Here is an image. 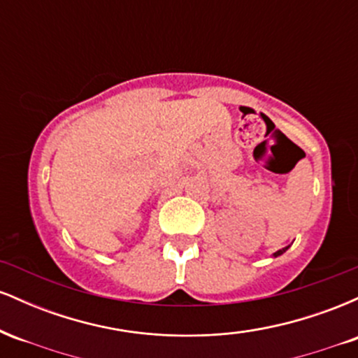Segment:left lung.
<instances>
[{"mask_svg":"<svg viewBox=\"0 0 358 358\" xmlns=\"http://www.w3.org/2000/svg\"><path fill=\"white\" fill-rule=\"evenodd\" d=\"M287 248H289V245H287ZM287 248H282V249H279V250H278V252H274V257L281 256V254H282V252H286V250H287Z\"/></svg>","mask_w":358,"mask_h":358,"instance_id":"8db88e82","label":"left lung"}]
</instances>
